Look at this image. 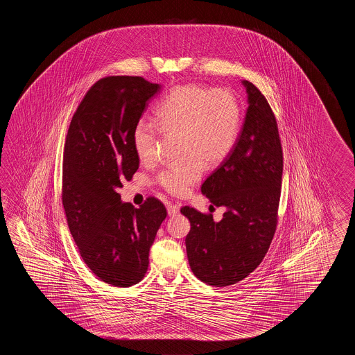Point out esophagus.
I'll use <instances>...</instances> for the list:
<instances>
[{"label": "esophagus", "mask_w": 355, "mask_h": 355, "mask_svg": "<svg viewBox=\"0 0 355 355\" xmlns=\"http://www.w3.org/2000/svg\"><path fill=\"white\" fill-rule=\"evenodd\" d=\"M180 211V205H178V204H167V213H168V216H175V214H178Z\"/></svg>", "instance_id": "34e87169"}]
</instances>
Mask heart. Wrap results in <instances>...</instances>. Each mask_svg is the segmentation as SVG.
<instances>
[{
    "mask_svg": "<svg viewBox=\"0 0 355 355\" xmlns=\"http://www.w3.org/2000/svg\"><path fill=\"white\" fill-rule=\"evenodd\" d=\"M155 121L141 119L132 132L137 157L151 162L159 136L179 135V153L185 157L159 171L156 181L170 194L185 196L200 180L205 165L217 166L234 150L241 125V107L227 89L196 83L175 86L155 110Z\"/></svg>",
    "mask_w": 355,
    "mask_h": 355,
    "instance_id": "heart-1",
    "label": "heart"
}]
</instances>
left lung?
Listing matches in <instances>:
<instances>
[{
	"instance_id": "left-lung-1",
	"label": "left lung",
	"mask_w": 355,
	"mask_h": 355,
	"mask_svg": "<svg viewBox=\"0 0 355 355\" xmlns=\"http://www.w3.org/2000/svg\"><path fill=\"white\" fill-rule=\"evenodd\" d=\"M249 107L234 150L202 185L223 218L182 207L190 220L185 245L198 279L214 287L245 279L263 261L278 223L283 150L275 115L254 83L242 81Z\"/></svg>"
}]
</instances>
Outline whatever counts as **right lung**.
Segmentation results:
<instances>
[{
    "label": "right lung",
    "mask_w": 355,
    "mask_h": 355,
    "mask_svg": "<svg viewBox=\"0 0 355 355\" xmlns=\"http://www.w3.org/2000/svg\"><path fill=\"white\" fill-rule=\"evenodd\" d=\"M159 90L139 76L100 78L77 106L66 137L62 203L68 228L91 272L114 287L144 279L167 216L155 196L135 208L118 193L139 167L132 132Z\"/></svg>",
    "instance_id": "1"
}]
</instances>
